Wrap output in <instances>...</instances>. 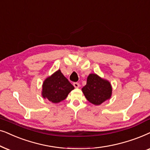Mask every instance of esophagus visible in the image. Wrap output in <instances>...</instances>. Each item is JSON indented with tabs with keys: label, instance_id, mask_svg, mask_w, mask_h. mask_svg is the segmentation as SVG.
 Segmentation results:
<instances>
[{
	"label": "esophagus",
	"instance_id": "esophagus-1",
	"mask_svg": "<svg viewBox=\"0 0 150 150\" xmlns=\"http://www.w3.org/2000/svg\"><path fill=\"white\" fill-rule=\"evenodd\" d=\"M73 86H75V88H79V83H77V82H74L73 83Z\"/></svg>",
	"mask_w": 150,
	"mask_h": 150
}]
</instances>
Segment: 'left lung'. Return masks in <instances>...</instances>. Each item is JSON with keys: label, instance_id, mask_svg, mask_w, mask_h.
Masks as SVG:
<instances>
[{"label": "left lung", "instance_id": "obj_1", "mask_svg": "<svg viewBox=\"0 0 150 150\" xmlns=\"http://www.w3.org/2000/svg\"><path fill=\"white\" fill-rule=\"evenodd\" d=\"M82 91L89 102L100 105L111 97L112 87L108 81L101 79L96 74H90Z\"/></svg>", "mask_w": 150, "mask_h": 150}]
</instances>
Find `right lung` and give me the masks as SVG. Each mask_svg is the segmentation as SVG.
<instances>
[{
	"label": "right lung",
	"instance_id": "1",
	"mask_svg": "<svg viewBox=\"0 0 150 150\" xmlns=\"http://www.w3.org/2000/svg\"><path fill=\"white\" fill-rule=\"evenodd\" d=\"M73 89V86L58 70L44 81L42 97L53 103H59L67 98Z\"/></svg>",
	"mask_w": 150,
	"mask_h": 150
}]
</instances>
